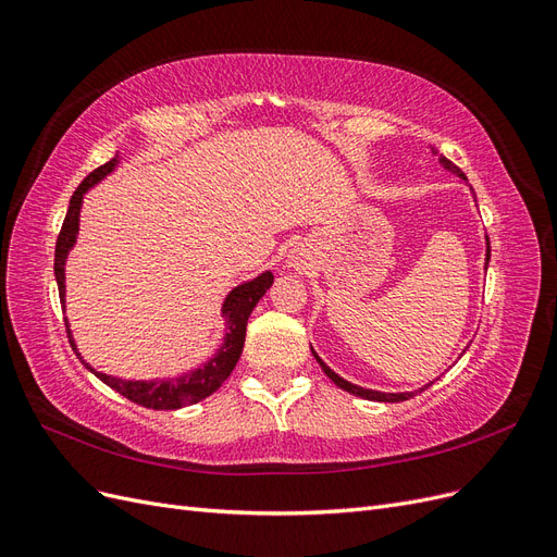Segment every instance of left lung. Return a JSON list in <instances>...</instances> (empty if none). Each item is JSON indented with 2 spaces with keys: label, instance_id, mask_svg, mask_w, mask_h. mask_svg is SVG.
<instances>
[{
  "label": "left lung",
  "instance_id": "left-lung-1",
  "mask_svg": "<svg viewBox=\"0 0 557 557\" xmlns=\"http://www.w3.org/2000/svg\"><path fill=\"white\" fill-rule=\"evenodd\" d=\"M440 162L446 166V170L448 172H453V174H458V176H462V178H467L462 172H460V166H455L448 158H440ZM487 260H491V242H487V252H485V264H487ZM313 356H315V352H313ZM315 360H318V364L320 367H323V372L336 383V385H339L342 387V391H346V393H350V395H358V397H364V399H372V401H407L409 397H413L416 393H376V391H367V387H360V385H352V383H348V381H344L339 374H334L332 372V369L323 362V360H320L318 356H315ZM434 383V381H432ZM430 383V385H432ZM430 385H425V387H430ZM425 387H423V391H425Z\"/></svg>",
  "mask_w": 557,
  "mask_h": 557
}]
</instances>
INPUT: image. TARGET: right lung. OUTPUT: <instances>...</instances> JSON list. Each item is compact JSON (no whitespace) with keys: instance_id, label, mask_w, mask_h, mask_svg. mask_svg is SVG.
Wrapping results in <instances>:
<instances>
[{"instance_id":"obj_1","label":"right lung","mask_w":557,"mask_h":557,"mask_svg":"<svg viewBox=\"0 0 557 557\" xmlns=\"http://www.w3.org/2000/svg\"><path fill=\"white\" fill-rule=\"evenodd\" d=\"M115 162L117 160L113 158L107 164L97 166L95 172H90L86 178L81 181V185L74 190V195L70 199V209H66L64 223H62V230L58 234V244H55V278H58V290H60L62 305H64V260H66V252H70V248L76 242L78 211H81L83 195H86L90 185H95L99 178H104L113 170ZM272 283H274L272 272H264L256 281L244 283V285H239V288H234L227 295L225 305H223V313L227 318L225 344L221 346V350L215 352V358H211L205 367H199V369H195V372L185 374V376L162 379V381H123V379L107 376L102 372H95L90 364L83 362L78 352H76V356L99 381H104L109 387H113L115 393H121L129 401L139 404V407L158 409V411H172V409L188 407V404H195L199 399L213 395L218 387H221L227 381V376L232 374V369H234V364H237L242 350H244L248 315H250L252 309H256L260 297L269 290V285H272ZM64 325H66V320H64ZM66 334H70V325H66ZM70 344L76 350V346L72 342V334H70Z\"/></svg>"}]
</instances>
